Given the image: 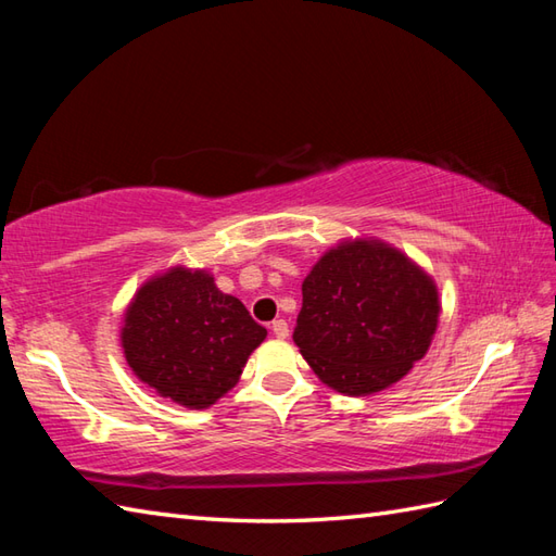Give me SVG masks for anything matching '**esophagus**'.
<instances>
[{
	"mask_svg": "<svg viewBox=\"0 0 556 556\" xmlns=\"http://www.w3.org/2000/svg\"><path fill=\"white\" fill-rule=\"evenodd\" d=\"M271 332H275L277 339H287L289 337L287 320H275V323H271Z\"/></svg>",
	"mask_w": 556,
	"mask_h": 556,
	"instance_id": "34e87169",
	"label": "esophagus"
}]
</instances>
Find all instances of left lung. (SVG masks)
Masks as SVG:
<instances>
[{"mask_svg": "<svg viewBox=\"0 0 556 556\" xmlns=\"http://www.w3.org/2000/svg\"><path fill=\"white\" fill-rule=\"evenodd\" d=\"M437 317V287L416 263L380 241H346L303 279L293 341L325 384L365 396L428 353Z\"/></svg>", "mask_w": 556, "mask_h": 556, "instance_id": "obj_1", "label": "left lung"}]
</instances>
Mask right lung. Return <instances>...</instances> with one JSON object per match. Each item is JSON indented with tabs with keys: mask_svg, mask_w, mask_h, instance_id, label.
I'll list each match as a JSON object with an SVG mask.
<instances>
[{
	"mask_svg": "<svg viewBox=\"0 0 556 556\" xmlns=\"http://www.w3.org/2000/svg\"><path fill=\"white\" fill-rule=\"evenodd\" d=\"M267 329L205 269L146 281L124 315V356L140 382L186 408H207L239 382Z\"/></svg>",
	"mask_w": 556,
	"mask_h": 556,
	"instance_id": "add662e5",
	"label": "right lung"
}]
</instances>
